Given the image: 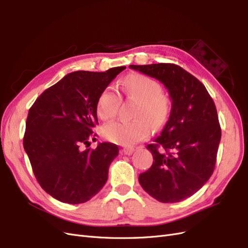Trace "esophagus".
Here are the masks:
<instances>
[{"label": "esophagus", "instance_id": "obj_1", "mask_svg": "<svg viewBox=\"0 0 248 248\" xmlns=\"http://www.w3.org/2000/svg\"><path fill=\"white\" fill-rule=\"evenodd\" d=\"M134 152V148H124L122 150V153L125 155H131Z\"/></svg>", "mask_w": 248, "mask_h": 248}]
</instances>
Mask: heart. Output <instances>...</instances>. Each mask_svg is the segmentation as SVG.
I'll return each mask as SVG.
<instances>
[{"instance_id":"obj_1","label":"heart","mask_w":248,"mask_h":248,"mask_svg":"<svg viewBox=\"0 0 248 248\" xmlns=\"http://www.w3.org/2000/svg\"><path fill=\"white\" fill-rule=\"evenodd\" d=\"M127 94L140 101L136 112L138 119L133 121H115L104 125L102 137L110 142L125 147L136 145L147 139L152 127L147 117L155 125L162 124L169 114L168 99L160 93V86L153 78L142 74H131L124 81ZM120 106V96L114 87L103 90L97 100V114L103 120L112 119Z\"/></svg>"}]
</instances>
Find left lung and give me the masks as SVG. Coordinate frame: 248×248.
I'll list each match as a JSON object with an SVG mask.
<instances>
[{
    "label": "left lung",
    "instance_id": "8db88e82",
    "mask_svg": "<svg viewBox=\"0 0 248 248\" xmlns=\"http://www.w3.org/2000/svg\"><path fill=\"white\" fill-rule=\"evenodd\" d=\"M168 89L171 109L153 144L147 146L153 164L139 176L147 193L161 202L191 197L212 176L221 129L211 96L202 82L170 63L130 65Z\"/></svg>",
    "mask_w": 248,
    "mask_h": 248
}]
</instances>
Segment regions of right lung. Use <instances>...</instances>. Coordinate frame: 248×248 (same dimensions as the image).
I'll return each instance as SVG.
<instances>
[{"mask_svg": "<svg viewBox=\"0 0 248 248\" xmlns=\"http://www.w3.org/2000/svg\"><path fill=\"white\" fill-rule=\"evenodd\" d=\"M125 68L71 72L46 89L30 108L25 151L37 181L56 200L81 204L107 183L118 146L100 142L96 149L88 147L96 140L93 128L98 124V97Z\"/></svg>", "mask_w": 248, "mask_h": 248, "instance_id": "1", "label": "right lung"}]
</instances>
